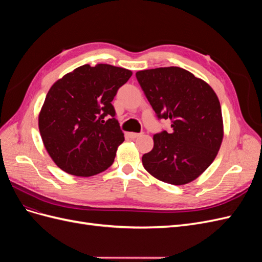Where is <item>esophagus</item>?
I'll use <instances>...</instances> for the list:
<instances>
[{"mask_svg":"<svg viewBox=\"0 0 262 262\" xmlns=\"http://www.w3.org/2000/svg\"><path fill=\"white\" fill-rule=\"evenodd\" d=\"M142 136L141 133H133V132H130L129 133V137L131 138V139H138V138H140Z\"/></svg>","mask_w":262,"mask_h":262,"instance_id":"1","label":"esophagus"}]
</instances>
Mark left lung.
Instances as JSON below:
<instances>
[{
	"label": "left lung",
	"mask_w": 262,
	"mask_h": 262,
	"mask_svg": "<svg viewBox=\"0 0 262 262\" xmlns=\"http://www.w3.org/2000/svg\"><path fill=\"white\" fill-rule=\"evenodd\" d=\"M138 82L158 118L172 130L153 137L142 156L148 173L170 185L189 184L215 160L224 137L220 100L212 87L178 67L138 71Z\"/></svg>",
	"instance_id": "1"
}]
</instances>
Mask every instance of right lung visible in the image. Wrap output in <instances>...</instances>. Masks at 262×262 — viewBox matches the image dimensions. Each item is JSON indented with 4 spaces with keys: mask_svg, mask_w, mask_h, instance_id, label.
I'll list each match as a JSON object with an SVG mask.
<instances>
[{
    "mask_svg": "<svg viewBox=\"0 0 262 262\" xmlns=\"http://www.w3.org/2000/svg\"><path fill=\"white\" fill-rule=\"evenodd\" d=\"M131 75L110 64H84L50 87L38 126L47 152L63 171L90 177L113 165L124 136L112 101Z\"/></svg>",
    "mask_w": 262,
    "mask_h": 262,
    "instance_id": "obj_1",
    "label": "right lung"
}]
</instances>
